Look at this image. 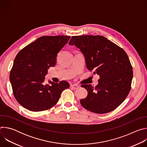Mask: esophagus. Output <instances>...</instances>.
Masks as SVG:
<instances>
[{"label":"esophagus","instance_id":"obj_1","mask_svg":"<svg viewBox=\"0 0 147 147\" xmlns=\"http://www.w3.org/2000/svg\"><path fill=\"white\" fill-rule=\"evenodd\" d=\"M71 87L73 90H76V89H78L79 88V86H78L77 85H71Z\"/></svg>","mask_w":147,"mask_h":147}]
</instances>
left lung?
Masks as SVG:
<instances>
[{
  "label": "left lung",
  "mask_w": 147,
  "mask_h": 147,
  "mask_svg": "<svg viewBox=\"0 0 147 147\" xmlns=\"http://www.w3.org/2000/svg\"><path fill=\"white\" fill-rule=\"evenodd\" d=\"M70 45H75L85 57L87 69L99 76L98 84L82 85L88 95L80 100L85 109L103 114L115 110L131 90L133 67L125 52L100 35L73 36Z\"/></svg>",
  "instance_id": "1"
}]
</instances>
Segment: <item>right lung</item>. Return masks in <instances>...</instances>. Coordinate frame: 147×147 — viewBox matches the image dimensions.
I'll use <instances>...</instances> for the list:
<instances>
[{"instance_id": "obj_1", "label": "right lung", "mask_w": 147, "mask_h": 147, "mask_svg": "<svg viewBox=\"0 0 147 147\" xmlns=\"http://www.w3.org/2000/svg\"><path fill=\"white\" fill-rule=\"evenodd\" d=\"M70 36H43L21 50L16 56L10 73L13 95L24 108L33 112L45 111L58 102L61 92L69 88L66 81L44 84L50 67Z\"/></svg>"}]
</instances>
